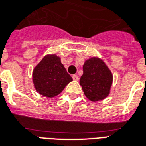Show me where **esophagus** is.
I'll return each instance as SVG.
<instances>
[{"instance_id": "esophagus-1", "label": "esophagus", "mask_w": 146, "mask_h": 146, "mask_svg": "<svg viewBox=\"0 0 146 146\" xmlns=\"http://www.w3.org/2000/svg\"><path fill=\"white\" fill-rule=\"evenodd\" d=\"M73 80H76V81H77V80H79V76H77V75H73Z\"/></svg>"}]
</instances>
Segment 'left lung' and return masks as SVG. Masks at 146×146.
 Wrapping results in <instances>:
<instances>
[{
    "label": "left lung",
    "mask_w": 146,
    "mask_h": 146,
    "mask_svg": "<svg viewBox=\"0 0 146 146\" xmlns=\"http://www.w3.org/2000/svg\"><path fill=\"white\" fill-rule=\"evenodd\" d=\"M84 73L80 80L85 96L91 101H100L110 94L113 75L108 66L98 57L85 61Z\"/></svg>",
    "instance_id": "8db88e82"
}]
</instances>
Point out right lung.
Listing matches in <instances>:
<instances>
[{"instance_id":"1","label":"right lung","mask_w":146,"mask_h":146,"mask_svg":"<svg viewBox=\"0 0 146 146\" xmlns=\"http://www.w3.org/2000/svg\"><path fill=\"white\" fill-rule=\"evenodd\" d=\"M72 80L60 57L56 54L45 56L32 72V81L36 91L47 98L59 94Z\"/></svg>"}]
</instances>
